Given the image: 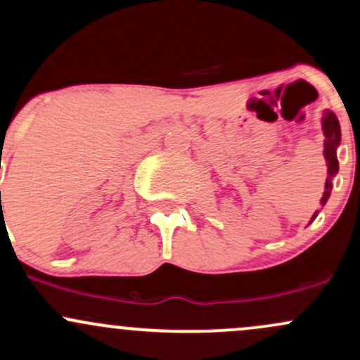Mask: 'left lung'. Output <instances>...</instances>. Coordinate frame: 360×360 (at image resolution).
I'll return each instance as SVG.
<instances>
[{
    "label": "left lung",
    "instance_id": "8db88e82",
    "mask_svg": "<svg viewBox=\"0 0 360 360\" xmlns=\"http://www.w3.org/2000/svg\"><path fill=\"white\" fill-rule=\"evenodd\" d=\"M323 132H324V158H326L328 165V179L326 185H324V194L321 197V206H324L328 200V197L331 194V179L338 173V160H336V148L340 144V123L336 120L333 111H324L323 115ZM314 219V218H312Z\"/></svg>",
    "mask_w": 360,
    "mask_h": 360
}]
</instances>
